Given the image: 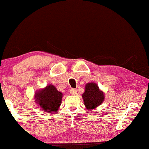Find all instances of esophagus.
Wrapping results in <instances>:
<instances>
[{
	"label": "esophagus",
	"mask_w": 149,
	"mask_h": 149,
	"mask_svg": "<svg viewBox=\"0 0 149 149\" xmlns=\"http://www.w3.org/2000/svg\"><path fill=\"white\" fill-rule=\"evenodd\" d=\"M70 95H77V90H76V89H74V88L70 89Z\"/></svg>",
	"instance_id": "1"
}]
</instances>
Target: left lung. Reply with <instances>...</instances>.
Returning <instances> with one entry per match:
<instances>
[{"instance_id":"obj_1","label":"left lung","mask_w":149,"mask_h":149,"mask_svg":"<svg viewBox=\"0 0 149 149\" xmlns=\"http://www.w3.org/2000/svg\"><path fill=\"white\" fill-rule=\"evenodd\" d=\"M82 96L86 109L88 111L97 108L104 100V93L95 82H88L86 84L85 91Z\"/></svg>"}]
</instances>
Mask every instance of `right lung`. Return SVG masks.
Listing matches in <instances>:
<instances>
[{
    "label": "right lung",
    "instance_id": "1",
    "mask_svg": "<svg viewBox=\"0 0 149 149\" xmlns=\"http://www.w3.org/2000/svg\"><path fill=\"white\" fill-rule=\"evenodd\" d=\"M63 93L56 87L49 84L45 88L36 91L35 99L36 104L46 113H56L58 111L62 102Z\"/></svg>",
    "mask_w": 149,
    "mask_h": 149
}]
</instances>
